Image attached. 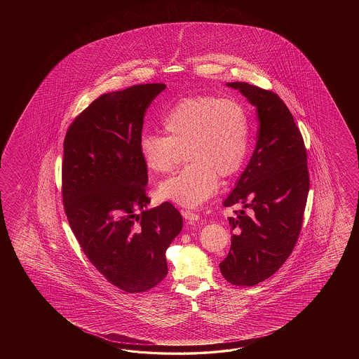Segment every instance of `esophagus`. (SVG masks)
<instances>
[{"label": "esophagus", "mask_w": 359, "mask_h": 359, "mask_svg": "<svg viewBox=\"0 0 359 359\" xmlns=\"http://www.w3.org/2000/svg\"><path fill=\"white\" fill-rule=\"evenodd\" d=\"M182 215L184 217V219H187V221H200V215L195 213V212H191V210H184V212H182Z\"/></svg>", "instance_id": "obj_1"}]
</instances>
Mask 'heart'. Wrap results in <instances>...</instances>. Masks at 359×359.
<instances>
[{"instance_id": "heart-1", "label": "heart", "mask_w": 359, "mask_h": 359, "mask_svg": "<svg viewBox=\"0 0 359 359\" xmlns=\"http://www.w3.org/2000/svg\"><path fill=\"white\" fill-rule=\"evenodd\" d=\"M167 136L144 132L138 151L154 173H167L176 165L181 150L191 161L159 186L163 198L195 208L213 196L218 175H236L249 150V118L236 100L195 96L177 101L164 115Z\"/></svg>"}]
</instances>
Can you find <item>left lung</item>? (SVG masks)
I'll use <instances>...</instances> for the list:
<instances>
[{"label": "left lung", "mask_w": 359, "mask_h": 359, "mask_svg": "<svg viewBox=\"0 0 359 359\" xmlns=\"http://www.w3.org/2000/svg\"><path fill=\"white\" fill-rule=\"evenodd\" d=\"M257 107V145L223 205L248 209L229 217L235 232L219 263L229 283L252 286L278 271L298 241L309 191L306 149L294 116L275 92L245 82L227 83Z\"/></svg>", "instance_id": "8db88e82"}]
</instances>
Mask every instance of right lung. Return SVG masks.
Wrapping results in <instances>:
<instances>
[{"instance_id": "right-lung-1", "label": "right lung", "mask_w": 359, "mask_h": 359, "mask_svg": "<svg viewBox=\"0 0 359 359\" xmlns=\"http://www.w3.org/2000/svg\"><path fill=\"white\" fill-rule=\"evenodd\" d=\"M167 86L136 84L92 101L64 140L62 201L86 257L127 292L155 287L168 273L165 252L182 229L168 201L146 209L147 167L138 151L146 110Z\"/></svg>"}]
</instances>
